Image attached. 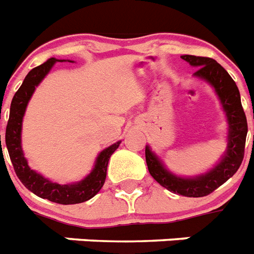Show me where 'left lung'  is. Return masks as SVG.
<instances>
[{
  "label": "left lung",
  "instance_id": "1",
  "mask_svg": "<svg viewBox=\"0 0 254 254\" xmlns=\"http://www.w3.org/2000/svg\"><path fill=\"white\" fill-rule=\"evenodd\" d=\"M181 58L190 65L198 68L194 76L207 81L220 99L228 122L227 151L212 169L195 177H178L169 172L161 160L151 151L149 145L145 147V161L152 177L169 191L184 196L199 198L208 195L219 186H222L240 168L244 159L248 123L244 109L241 106L240 92L236 82L219 63L215 62L214 59L192 55H184Z\"/></svg>",
  "mask_w": 254,
  "mask_h": 254
}]
</instances>
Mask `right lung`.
Masks as SVG:
<instances>
[{"label": "right lung", "mask_w": 254, "mask_h": 254, "mask_svg": "<svg viewBox=\"0 0 254 254\" xmlns=\"http://www.w3.org/2000/svg\"><path fill=\"white\" fill-rule=\"evenodd\" d=\"M56 62L55 58L48 59L42 65L36 66L34 69L28 72L26 78L22 82L21 88L14 94L11 105H10V115L7 126H6L5 143L7 152H9L10 160L14 166L15 174L21 180L24 188H27L35 195L48 199L51 202L60 204H76L82 203L85 200L97 194L102 189L105 180H106L107 164L110 160L111 155L117 151L121 141L103 149L95 160L94 168L84 180L73 184L60 185L52 182L44 178L42 174L36 173L32 170L27 164V160L24 157L22 151L21 144V132H22V121H23L24 111L27 107V103L31 98V95L35 92V88L43 81L44 77L48 74L51 68L54 66ZM0 145H1V135H0Z\"/></svg>", "instance_id": "add662e5"}]
</instances>
